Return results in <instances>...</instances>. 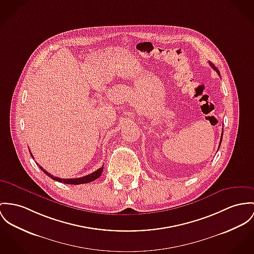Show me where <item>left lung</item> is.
<instances>
[{"mask_svg": "<svg viewBox=\"0 0 254 254\" xmlns=\"http://www.w3.org/2000/svg\"><path fill=\"white\" fill-rule=\"evenodd\" d=\"M209 64H210V65H211V66H212V67H213V68H214V69H215V71H216V72H217V74H218V75H219V76H220V73H219V70H218V69H217V67H216V66H215V65H214V64H212V63H209ZM222 136H223V132H222V134H221V138H220V142H219V146H218V148H219V147H220V144H221V140H222Z\"/></svg>", "mask_w": 254, "mask_h": 254, "instance_id": "obj_1", "label": "left lung"}]
</instances>
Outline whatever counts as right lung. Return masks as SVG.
Masks as SVG:
<instances>
[{
    "instance_id": "right-lung-1",
    "label": "right lung",
    "mask_w": 254,
    "mask_h": 254,
    "mask_svg": "<svg viewBox=\"0 0 254 254\" xmlns=\"http://www.w3.org/2000/svg\"><path fill=\"white\" fill-rule=\"evenodd\" d=\"M31 156H33V155L31 154ZM34 158V157H33ZM38 164V163H37ZM39 168L48 176L49 178L57 181L59 183H64V184H68V185H81V184H87V183H90V182H93L95 180H97L98 178L100 177L102 171H103V166H101L100 168H98L97 171L89 174V175L84 176V177H81V178H75V179H62V178H58V177H54L53 175H51L50 173H48L46 170H44L40 165H39Z\"/></svg>"
}]
</instances>
